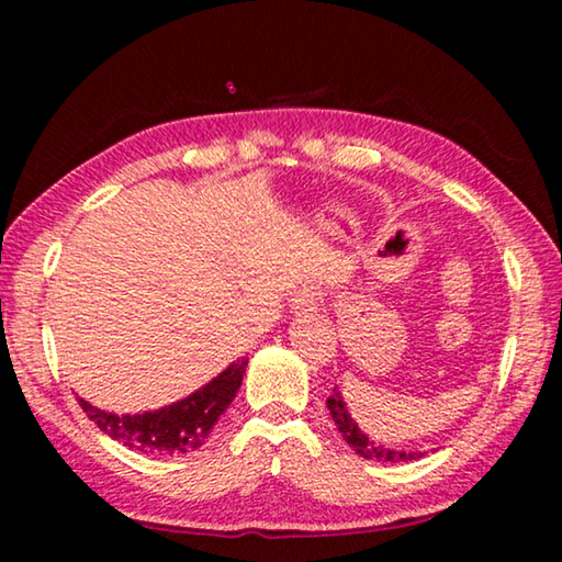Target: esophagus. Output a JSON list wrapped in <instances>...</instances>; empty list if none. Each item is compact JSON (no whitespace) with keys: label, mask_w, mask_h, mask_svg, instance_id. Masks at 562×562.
Listing matches in <instances>:
<instances>
[{"label":"esophagus","mask_w":562,"mask_h":562,"mask_svg":"<svg viewBox=\"0 0 562 562\" xmlns=\"http://www.w3.org/2000/svg\"><path fill=\"white\" fill-rule=\"evenodd\" d=\"M319 292L312 290V288H304L300 290L297 294L292 297V312L297 317H307V315H315V312L319 310Z\"/></svg>","instance_id":"1"}]
</instances>
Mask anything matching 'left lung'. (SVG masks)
Here are the masks:
<instances>
[{
  "label": "left lung",
  "mask_w": 562,
  "mask_h": 562,
  "mask_svg": "<svg viewBox=\"0 0 562 562\" xmlns=\"http://www.w3.org/2000/svg\"><path fill=\"white\" fill-rule=\"evenodd\" d=\"M327 408L331 414V422L337 424L339 434L345 436V441L355 449V453L364 456V459H374V461H389V463H398V461H416L422 459V451H398V449H386L382 443L369 441V436L359 429L355 418H351L349 408L345 404V396H341L339 389H335V394L327 398Z\"/></svg>",
  "instance_id": "left-lung-1"
}]
</instances>
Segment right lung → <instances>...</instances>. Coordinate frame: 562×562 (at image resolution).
Returning <instances> with one entry per match:
<instances>
[{
	"label": "right lung",
	"mask_w": 562,
	"mask_h": 562,
	"mask_svg": "<svg viewBox=\"0 0 562 562\" xmlns=\"http://www.w3.org/2000/svg\"><path fill=\"white\" fill-rule=\"evenodd\" d=\"M247 359L233 361L213 382L176 404L144 414H113L79 398V406L111 439L148 456H180L201 449L207 434L243 384Z\"/></svg>",
	"instance_id": "add662e5"
}]
</instances>
